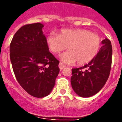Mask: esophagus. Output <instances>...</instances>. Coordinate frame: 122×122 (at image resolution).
I'll list each match as a JSON object with an SVG mask.
<instances>
[{
  "label": "esophagus",
  "instance_id": "34e87169",
  "mask_svg": "<svg viewBox=\"0 0 122 122\" xmlns=\"http://www.w3.org/2000/svg\"><path fill=\"white\" fill-rule=\"evenodd\" d=\"M65 65H64L63 64V63H59V69H60V70H63V68H65Z\"/></svg>",
  "mask_w": 122,
  "mask_h": 122
}]
</instances>
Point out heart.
Instances as JSON below:
<instances>
[{
    "instance_id": "obj_1",
    "label": "heart",
    "mask_w": 122,
    "mask_h": 122,
    "mask_svg": "<svg viewBox=\"0 0 122 122\" xmlns=\"http://www.w3.org/2000/svg\"><path fill=\"white\" fill-rule=\"evenodd\" d=\"M46 42L54 54L60 53L68 47L69 51L60 56L61 60L66 64H73L76 61L79 65L92 61L101 46L100 37L85 29L61 30L58 35H48Z\"/></svg>"
}]
</instances>
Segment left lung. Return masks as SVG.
<instances>
[{"mask_svg":"<svg viewBox=\"0 0 122 122\" xmlns=\"http://www.w3.org/2000/svg\"><path fill=\"white\" fill-rule=\"evenodd\" d=\"M102 44L92 61L81 68L72 69L71 84L79 96H92L100 91L108 79L112 66V46L108 39L102 41Z\"/></svg>","mask_w":122,"mask_h":122,"instance_id":"left-lung-1","label":"left lung"}]
</instances>
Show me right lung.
<instances>
[{"instance_id":"add662e5","label":"right lung","mask_w":122,"mask_h":122,"mask_svg":"<svg viewBox=\"0 0 122 122\" xmlns=\"http://www.w3.org/2000/svg\"><path fill=\"white\" fill-rule=\"evenodd\" d=\"M43 27L40 23L23 26L10 44V59L18 83L39 98L51 93L59 72V61L49 52Z\"/></svg>"}]
</instances>
